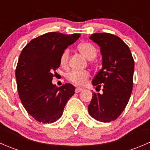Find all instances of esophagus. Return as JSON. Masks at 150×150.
Instances as JSON below:
<instances>
[{
	"instance_id": "obj_1",
	"label": "esophagus",
	"mask_w": 150,
	"mask_h": 150,
	"mask_svg": "<svg viewBox=\"0 0 150 150\" xmlns=\"http://www.w3.org/2000/svg\"><path fill=\"white\" fill-rule=\"evenodd\" d=\"M83 90V89L82 88H76L75 91V93H79V92L82 91Z\"/></svg>"
}]
</instances>
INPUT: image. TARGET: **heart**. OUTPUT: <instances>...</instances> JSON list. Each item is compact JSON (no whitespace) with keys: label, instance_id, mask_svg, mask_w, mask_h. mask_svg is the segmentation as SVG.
Masks as SVG:
<instances>
[{"label":"heart","instance_id":"obj_1","mask_svg":"<svg viewBox=\"0 0 150 150\" xmlns=\"http://www.w3.org/2000/svg\"><path fill=\"white\" fill-rule=\"evenodd\" d=\"M78 50L88 59H93L97 54V50L96 47L90 43H81L78 46ZM68 58H69V49H65L60 57V65L62 67H66L67 66ZM89 76L90 75L87 71L73 70L67 74V78L70 82L76 86H83L88 81Z\"/></svg>","mask_w":150,"mask_h":150}]
</instances>
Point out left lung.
<instances>
[{
	"label": "left lung",
	"mask_w": 150,
	"mask_h": 150,
	"mask_svg": "<svg viewBox=\"0 0 150 150\" xmlns=\"http://www.w3.org/2000/svg\"><path fill=\"white\" fill-rule=\"evenodd\" d=\"M100 47L102 68L92 81L103 93H93L88 110L96 120L109 122L116 120L125 110L133 88L134 60L129 47L110 33H93L89 38Z\"/></svg>",
	"instance_id": "1"
}]
</instances>
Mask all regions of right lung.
<instances>
[{"label":"right lung","instance_id":"1","mask_svg":"<svg viewBox=\"0 0 150 150\" xmlns=\"http://www.w3.org/2000/svg\"><path fill=\"white\" fill-rule=\"evenodd\" d=\"M80 36L51 32L33 39L22 49L15 72L18 93L26 111L37 121L58 120L75 93L72 84L57 87L52 80L62 52Z\"/></svg>","mask_w":150,"mask_h":150}]
</instances>
